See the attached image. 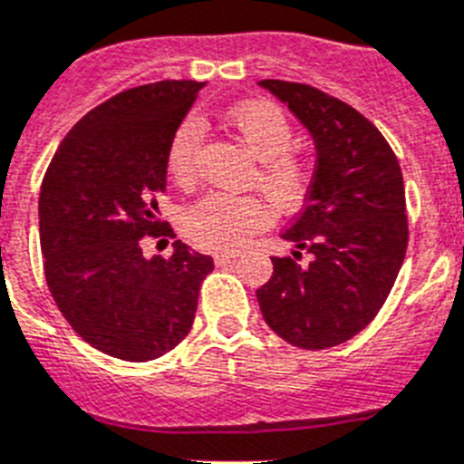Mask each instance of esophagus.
I'll return each mask as SVG.
<instances>
[{
    "instance_id": "esophagus-1",
    "label": "esophagus",
    "mask_w": 464,
    "mask_h": 464,
    "mask_svg": "<svg viewBox=\"0 0 464 464\" xmlns=\"http://www.w3.org/2000/svg\"><path fill=\"white\" fill-rule=\"evenodd\" d=\"M213 260H216V266H229V263H235L237 260V254H229V251H220V254L213 256Z\"/></svg>"
}]
</instances>
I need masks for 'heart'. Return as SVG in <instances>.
<instances>
[{
    "instance_id": "heart-1",
    "label": "heart",
    "mask_w": 464,
    "mask_h": 464,
    "mask_svg": "<svg viewBox=\"0 0 464 464\" xmlns=\"http://www.w3.org/2000/svg\"><path fill=\"white\" fill-rule=\"evenodd\" d=\"M225 116L241 144L258 159L254 182H258L275 206L296 208L313 182V163L308 156L292 149L294 125L285 109L267 99H251L229 106ZM204 135V121L198 116L182 118L172 130L166 147V170L175 185H194ZM270 218V206L263 198L213 191L185 210L182 232L197 246L229 251L267 227Z\"/></svg>"
}]
</instances>
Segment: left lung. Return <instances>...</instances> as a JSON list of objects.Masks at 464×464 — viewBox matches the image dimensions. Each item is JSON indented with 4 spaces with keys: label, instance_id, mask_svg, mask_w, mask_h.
I'll list each match as a JSON object with an SVG mask.
<instances>
[{
    "label": "left lung",
    "instance_id": "8db88e82",
    "mask_svg": "<svg viewBox=\"0 0 464 464\" xmlns=\"http://www.w3.org/2000/svg\"><path fill=\"white\" fill-rule=\"evenodd\" d=\"M313 135L317 166L304 210L285 229L294 258L256 292L267 327L292 346L332 348L372 323L392 292L408 248L401 166L362 113L324 92L260 80ZM311 254L298 264L300 251Z\"/></svg>",
    "mask_w": 464,
    "mask_h": 464
}]
</instances>
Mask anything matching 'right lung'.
<instances>
[{"label": "right lung", "instance_id": "right-lung-1", "mask_svg": "<svg viewBox=\"0 0 464 464\" xmlns=\"http://www.w3.org/2000/svg\"><path fill=\"white\" fill-rule=\"evenodd\" d=\"M206 82L160 80L125 90L80 118L40 191L44 277L61 315L102 353L156 361L189 334L213 258L182 241L144 258L160 237L166 147Z\"/></svg>", "mask_w": 464, "mask_h": 464}]
</instances>
